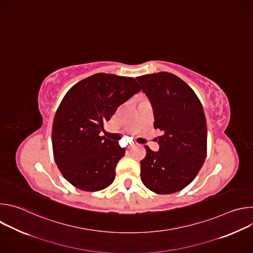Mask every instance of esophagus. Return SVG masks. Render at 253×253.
Listing matches in <instances>:
<instances>
[{
    "label": "esophagus",
    "mask_w": 253,
    "mask_h": 253,
    "mask_svg": "<svg viewBox=\"0 0 253 253\" xmlns=\"http://www.w3.org/2000/svg\"><path fill=\"white\" fill-rule=\"evenodd\" d=\"M132 147H134V144H129V145H128V149H130V148H132Z\"/></svg>",
    "instance_id": "34e87169"
}]
</instances>
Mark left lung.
<instances>
[{
    "mask_svg": "<svg viewBox=\"0 0 253 253\" xmlns=\"http://www.w3.org/2000/svg\"><path fill=\"white\" fill-rule=\"evenodd\" d=\"M148 97L154 113V128L163 131L156 139L159 150L146 147L141 160L143 184L158 194L186 187L206 157L207 127L202 105L194 91L167 72L136 78Z\"/></svg>",
    "mask_w": 253,
    "mask_h": 253,
    "instance_id": "left-lung-1",
    "label": "left lung"
}]
</instances>
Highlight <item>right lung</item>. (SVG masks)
Returning a JSON list of instances; mask_svg holds the SVG:
<instances>
[{"label": "right lung", "mask_w": 253, "mask_h": 253, "mask_svg": "<svg viewBox=\"0 0 253 253\" xmlns=\"http://www.w3.org/2000/svg\"><path fill=\"white\" fill-rule=\"evenodd\" d=\"M140 90L134 78L98 73L67 92L54 118L52 144L55 162L72 185L99 191L114 181L125 148L100 132L117 108Z\"/></svg>", "instance_id": "right-lung-1"}]
</instances>
